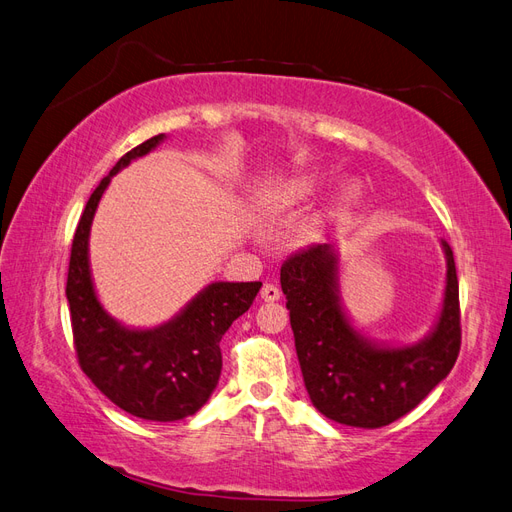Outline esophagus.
I'll list each match as a JSON object with an SVG mask.
<instances>
[{
    "label": "esophagus",
    "instance_id": "esophagus-1",
    "mask_svg": "<svg viewBox=\"0 0 512 512\" xmlns=\"http://www.w3.org/2000/svg\"><path fill=\"white\" fill-rule=\"evenodd\" d=\"M279 298H281V289L276 287V285L266 283L264 287H261V300H266V302H276Z\"/></svg>",
    "mask_w": 512,
    "mask_h": 512
}]
</instances>
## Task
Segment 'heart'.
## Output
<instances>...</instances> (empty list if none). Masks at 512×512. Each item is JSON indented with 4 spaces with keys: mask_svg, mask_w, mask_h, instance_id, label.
<instances>
[{
    "mask_svg": "<svg viewBox=\"0 0 512 512\" xmlns=\"http://www.w3.org/2000/svg\"><path fill=\"white\" fill-rule=\"evenodd\" d=\"M328 184H330L328 175L317 171V169L298 171L294 175H289V178L281 180L272 188L268 195V206H270V210H276V212H289V210L304 208V206H309V203H313L321 193H324ZM360 195H362V191L358 184H347L337 199V208L341 212L356 208L360 203Z\"/></svg>",
    "mask_w": 512,
    "mask_h": 512,
    "instance_id": "b5f03b06",
    "label": "heart"
}]
</instances>
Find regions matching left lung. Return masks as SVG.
<instances>
[{"instance_id":"left-lung-1","label":"left lung","mask_w":512,"mask_h":512,"mask_svg":"<svg viewBox=\"0 0 512 512\" xmlns=\"http://www.w3.org/2000/svg\"><path fill=\"white\" fill-rule=\"evenodd\" d=\"M446 281L440 313L416 343L364 334L341 296V253L315 244L281 268L296 354L306 392L319 414L347 427L379 429L412 412L455 367L461 345L455 257L440 240Z\"/></svg>"}]
</instances>
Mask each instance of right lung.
I'll return each instance as SVG.
<instances>
[{
    "instance_id": "1",
    "label": "right lung",
    "mask_w": 512,
    "mask_h": 512,
    "mask_svg": "<svg viewBox=\"0 0 512 512\" xmlns=\"http://www.w3.org/2000/svg\"><path fill=\"white\" fill-rule=\"evenodd\" d=\"M156 135L126 152L102 178L83 210L70 251L66 298L83 373L124 412L152 422H175L208 403L223 369L221 339L251 304L261 283L212 281L169 321L126 326L102 306L90 266V231L113 175L154 152Z\"/></svg>"
}]
</instances>
